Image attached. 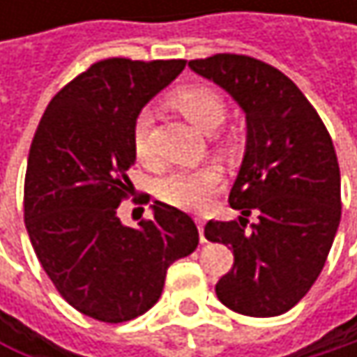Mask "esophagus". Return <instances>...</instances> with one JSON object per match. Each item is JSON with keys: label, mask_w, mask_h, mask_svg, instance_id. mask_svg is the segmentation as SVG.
I'll list each match as a JSON object with an SVG mask.
<instances>
[{"label": "esophagus", "mask_w": 357, "mask_h": 357, "mask_svg": "<svg viewBox=\"0 0 357 357\" xmlns=\"http://www.w3.org/2000/svg\"><path fill=\"white\" fill-rule=\"evenodd\" d=\"M196 225H198L200 242H202V244H206V238H204V221H202V219H196Z\"/></svg>", "instance_id": "34e87169"}]
</instances>
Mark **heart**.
<instances>
[{"label":"heart","instance_id":"obj_1","mask_svg":"<svg viewBox=\"0 0 357 357\" xmlns=\"http://www.w3.org/2000/svg\"><path fill=\"white\" fill-rule=\"evenodd\" d=\"M172 103L188 121H192L202 132L217 130L227 113L223 97L208 86H183L172 95ZM151 126H153V113L149 109H142L136 115L132 128V142L138 157L149 155ZM219 185H221V172L208 165V167L185 169L167 176L161 181L159 194L165 202L178 208L200 211L213 200Z\"/></svg>","mask_w":357,"mask_h":357}]
</instances>
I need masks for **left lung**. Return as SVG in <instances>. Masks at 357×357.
Returning a JSON list of instances; mask_svg holds the SVG:
<instances>
[{"label": "left lung", "mask_w": 357, "mask_h": 357, "mask_svg": "<svg viewBox=\"0 0 357 357\" xmlns=\"http://www.w3.org/2000/svg\"><path fill=\"white\" fill-rule=\"evenodd\" d=\"M188 66L246 115V151L229 192L231 208L244 217L204 227L206 240L234 248L217 298L246 317H279L314 285L341 221L333 140L317 109L277 68L234 53ZM250 212L259 221L246 230Z\"/></svg>", "instance_id": "1"}]
</instances>
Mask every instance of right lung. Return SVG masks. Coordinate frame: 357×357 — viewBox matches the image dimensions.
Returning <instances> with one entry per match:
<instances>
[{
    "label": "right lung",
    "mask_w": 357,
    "mask_h": 357,
    "mask_svg": "<svg viewBox=\"0 0 357 357\" xmlns=\"http://www.w3.org/2000/svg\"><path fill=\"white\" fill-rule=\"evenodd\" d=\"M183 59L93 63L47 105L24 181V221L38 262L61 298L103 322L132 321L161 298L172 262L198 246L194 221L155 200L153 219L117 217L136 161L132 128L172 84Z\"/></svg>",
    "instance_id": "obj_1"
}]
</instances>
